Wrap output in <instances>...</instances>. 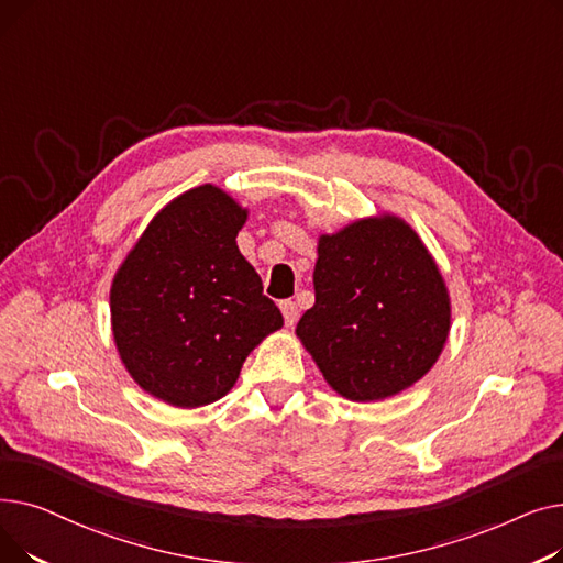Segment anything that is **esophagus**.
<instances>
[{
	"mask_svg": "<svg viewBox=\"0 0 563 563\" xmlns=\"http://www.w3.org/2000/svg\"><path fill=\"white\" fill-rule=\"evenodd\" d=\"M280 312H283V317H285V327H294V323H297V319H299V308H297V303L294 301H280Z\"/></svg>",
	"mask_w": 563,
	"mask_h": 563,
	"instance_id": "34e87169",
	"label": "esophagus"
}]
</instances>
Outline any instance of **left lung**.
Returning a JSON list of instances; mask_svg holds the SVG:
<instances>
[{"instance_id": "1", "label": "left lung", "mask_w": 563, "mask_h": 563, "mask_svg": "<svg viewBox=\"0 0 563 563\" xmlns=\"http://www.w3.org/2000/svg\"><path fill=\"white\" fill-rule=\"evenodd\" d=\"M312 283L314 306L297 335L338 395L386 399L435 365L450 335V294L404 219L383 214L321 234Z\"/></svg>"}]
</instances>
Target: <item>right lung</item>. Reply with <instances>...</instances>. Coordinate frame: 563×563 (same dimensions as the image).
I'll use <instances>...</instances> for the list:
<instances>
[{
  "label": "right lung",
  "instance_id": "right-lung-1",
  "mask_svg": "<svg viewBox=\"0 0 563 563\" xmlns=\"http://www.w3.org/2000/svg\"><path fill=\"white\" fill-rule=\"evenodd\" d=\"M249 212L214 185L173 198L111 283L115 349L139 386L198 408L230 393L249 353L283 327L236 249Z\"/></svg>",
  "mask_w": 563,
  "mask_h": 563
}]
</instances>
